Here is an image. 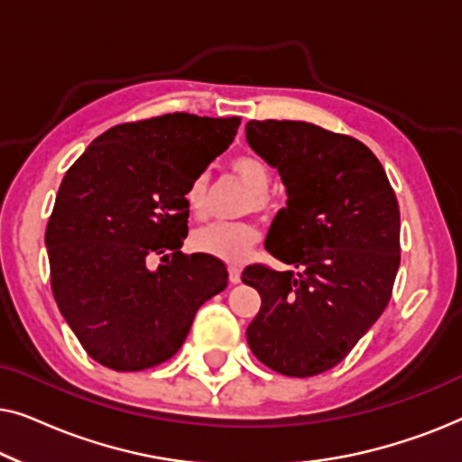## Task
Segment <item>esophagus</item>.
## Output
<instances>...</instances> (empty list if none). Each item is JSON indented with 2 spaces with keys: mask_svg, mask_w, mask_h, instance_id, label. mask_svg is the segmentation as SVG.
I'll use <instances>...</instances> for the list:
<instances>
[{
  "mask_svg": "<svg viewBox=\"0 0 462 462\" xmlns=\"http://www.w3.org/2000/svg\"><path fill=\"white\" fill-rule=\"evenodd\" d=\"M239 280H242V271H239L237 267H229V282L239 283Z\"/></svg>",
  "mask_w": 462,
  "mask_h": 462,
  "instance_id": "obj_1",
  "label": "esophagus"
}]
</instances>
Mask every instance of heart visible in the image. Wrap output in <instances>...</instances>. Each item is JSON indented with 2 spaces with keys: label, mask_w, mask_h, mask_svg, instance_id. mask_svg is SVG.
<instances>
[{
  "label": "heart",
  "mask_w": 462,
  "mask_h": 462,
  "mask_svg": "<svg viewBox=\"0 0 462 462\" xmlns=\"http://www.w3.org/2000/svg\"><path fill=\"white\" fill-rule=\"evenodd\" d=\"M231 170L245 187L254 193L250 208L263 212L269 208L271 172L261 157L244 153L231 160ZM185 204L195 218H206L210 212V179L208 174H198L185 189ZM258 242V231L250 223H212L193 236L195 248L204 254L217 256L220 261L237 264L244 263Z\"/></svg>",
  "instance_id": "1"
}]
</instances>
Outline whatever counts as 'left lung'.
I'll use <instances>...</instances> for the list:
<instances>
[{
    "label": "left lung",
    "mask_w": 462,
    "mask_h": 462,
    "mask_svg": "<svg viewBox=\"0 0 462 462\" xmlns=\"http://www.w3.org/2000/svg\"><path fill=\"white\" fill-rule=\"evenodd\" d=\"M248 144L277 168L288 206L264 248L294 271L248 264L261 294L245 337L267 368L307 378L349 356L389 305L400 269V206L376 155L315 124L252 119Z\"/></svg>",
    "instance_id": "obj_1"
}]
</instances>
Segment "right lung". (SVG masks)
Here are the masks:
<instances>
[{
	"label": "right lung",
	"instance_id": "1",
	"mask_svg": "<svg viewBox=\"0 0 462 462\" xmlns=\"http://www.w3.org/2000/svg\"><path fill=\"white\" fill-rule=\"evenodd\" d=\"M239 117L191 113L113 125L67 170L46 226L50 283L88 356L138 372L174 356L226 288L210 254H182L185 189L233 143ZM160 257L162 264L150 269Z\"/></svg>",
	"mask_w": 462,
	"mask_h": 462
}]
</instances>
